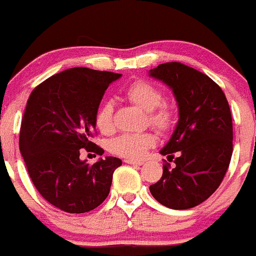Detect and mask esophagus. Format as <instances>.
I'll return each mask as SVG.
<instances>
[{
    "label": "esophagus",
    "mask_w": 256,
    "mask_h": 256,
    "mask_svg": "<svg viewBox=\"0 0 256 256\" xmlns=\"http://www.w3.org/2000/svg\"><path fill=\"white\" fill-rule=\"evenodd\" d=\"M126 164H130V165H142V161H136V160H132V158H128V160H125Z\"/></svg>",
    "instance_id": "esophagus-1"
}]
</instances>
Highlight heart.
<instances>
[{
    "instance_id": "b5f03b06",
    "label": "heart",
    "mask_w": 256,
    "mask_h": 256,
    "mask_svg": "<svg viewBox=\"0 0 256 256\" xmlns=\"http://www.w3.org/2000/svg\"><path fill=\"white\" fill-rule=\"evenodd\" d=\"M125 96L134 104L148 112V124L160 132L170 130L175 122L174 111L168 106L161 105L162 91L154 84L138 80L125 90ZM96 128L100 132L108 135L114 131V106L110 101L101 104L95 116ZM155 144L151 134H125L111 142V151L122 158H138L148 148Z\"/></svg>"
}]
</instances>
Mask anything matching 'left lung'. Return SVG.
Returning <instances> with one entry per match:
<instances>
[{
    "instance_id": "8db88e82",
    "label": "left lung",
    "mask_w": 256,
    "mask_h": 256,
    "mask_svg": "<svg viewBox=\"0 0 256 256\" xmlns=\"http://www.w3.org/2000/svg\"><path fill=\"white\" fill-rule=\"evenodd\" d=\"M150 76L172 90L178 121L160 150L174 160L150 192L164 206L185 210L202 204L222 184L232 154V120L225 94L205 74L180 62H166Z\"/></svg>"
}]
</instances>
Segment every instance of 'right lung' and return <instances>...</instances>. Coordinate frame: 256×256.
I'll use <instances>...</instances> for the list:
<instances>
[{"instance_id":"add662e5","label":"right lung","mask_w":256,"mask_h":256,"mask_svg":"<svg viewBox=\"0 0 256 256\" xmlns=\"http://www.w3.org/2000/svg\"><path fill=\"white\" fill-rule=\"evenodd\" d=\"M121 74L74 68L51 76L30 95L20 131V151L34 188L44 200L71 214L102 204L114 171L122 161L108 156L94 165L80 150L102 155L91 141L102 96Z\"/></svg>"}]
</instances>
